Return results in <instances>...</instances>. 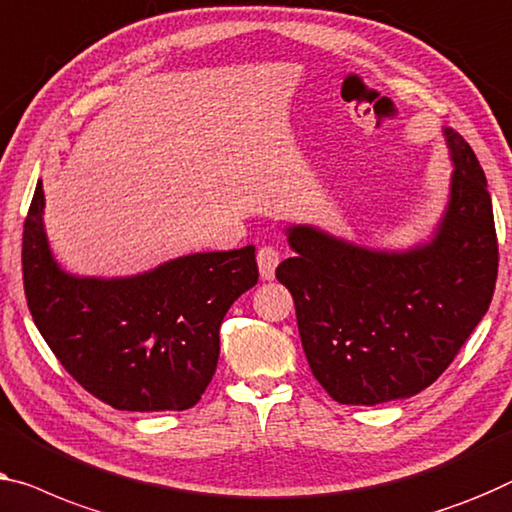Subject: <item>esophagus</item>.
I'll list each match as a JSON object with an SVG mask.
<instances>
[{"mask_svg":"<svg viewBox=\"0 0 512 512\" xmlns=\"http://www.w3.org/2000/svg\"><path fill=\"white\" fill-rule=\"evenodd\" d=\"M278 264H280V253L276 248L262 246L257 250V266H259V276H262V280H273Z\"/></svg>","mask_w":512,"mask_h":512,"instance_id":"esophagus-1","label":"esophagus"}]
</instances>
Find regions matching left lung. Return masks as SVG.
<instances>
[{
    "label": "left lung",
    "mask_w": 512,
    "mask_h": 512,
    "mask_svg": "<svg viewBox=\"0 0 512 512\" xmlns=\"http://www.w3.org/2000/svg\"><path fill=\"white\" fill-rule=\"evenodd\" d=\"M451 195L430 241L372 250L312 225H292L294 250L276 278L294 296L305 358L340 404L411 398L451 365L490 308L499 269L485 172L444 128Z\"/></svg>",
    "instance_id": "8db88e82"
}]
</instances>
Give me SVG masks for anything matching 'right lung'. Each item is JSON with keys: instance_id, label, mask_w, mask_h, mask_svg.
Here are the masks:
<instances>
[{"instance_id": "add662e5", "label": "right lung", "mask_w": 512, "mask_h": 512, "mask_svg": "<svg viewBox=\"0 0 512 512\" xmlns=\"http://www.w3.org/2000/svg\"><path fill=\"white\" fill-rule=\"evenodd\" d=\"M36 183L22 280L36 329L68 375L121 411H183L216 372L220 324L257 285L255 248L183 255L128 278H80L52 257Z\"/></svg>"}]
</instances>
